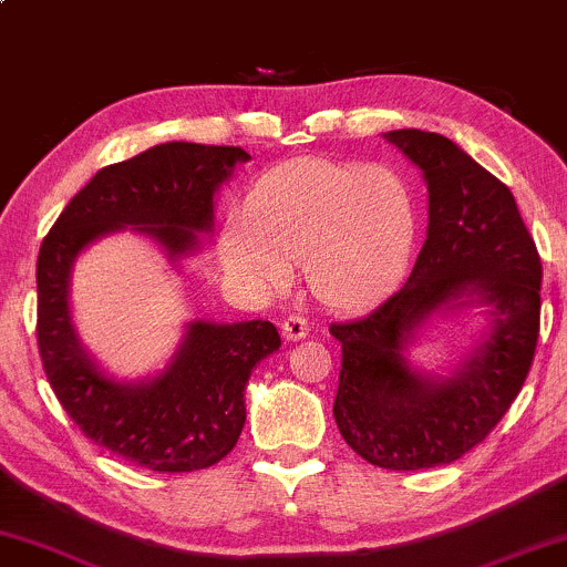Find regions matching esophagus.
Here are the masks:
<instances>
[{
    "label": "esophagus",
    "mask_w": 567,
    "mask_h": 567,
    "mask_svg": "<svg viewBox=\"0 0 567 567\" xmlns=\"http://www.w3.org/2000/svg\"><path fill=\"white\" fill-rule=\"evenodd\" d=\"M279 330H282L285 341H290V343L301 341V338L309 336V324H306L303 317H298V315H290L288 320L282 322V328H279Z\"/></svg>",
    "instance_id": "esophagus-1"
}]
</instances>
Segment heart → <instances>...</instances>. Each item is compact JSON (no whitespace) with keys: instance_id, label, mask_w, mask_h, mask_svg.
I'll return each instance as SVG.
<instances>
[{"instance_id":"1","label":"heart","mask_w":567,"mask_h":567,"mask_svg":"<svg viewBox=\"0 0 567 567\" xmlns=\"http://www.w3.org/2000/svg\"><path fill=\"white\" fill-rule=\"evenodd\" d=\"M419 213L392 167L296 159L266 173L220 237V258L252 290L277 292L303 261L328 309L373 303L402 275Z\"/></svg>"}]
</instances>
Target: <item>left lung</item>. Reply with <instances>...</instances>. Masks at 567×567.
I'll use <instances>...</instances> for the list:
<instances>
[{
    "label": "left lung",
    "instance_id": "8db88e82",
    "mask_svg": "<svg viewBox=\"0 0 567 567\" xmlns=\"http://www.w3.org/2000/svg\"><path fill=\"white\" fill-rule=\"evenodd\" d=\"M424 175L426 243L408 282L360 320L330 324L341 341L333 415L354 453L381 470L453 464L480 445L519 394L542 317V258L509 186L458 143L424 130H389ZM480 305L488 324L445 374L406 351L434 319Z\"/></svg>",
    "mask_w": 567,
    "mask_h": 567
}]
</instances>
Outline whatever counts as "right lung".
Returning <instances> with one entry per match:
<instances>
[{
  "label": "right lung",
  "instance_id": "add662e5",
  "mask_svg": "<svg viewBox=\"0 0 567 567\" xmlns=\"http://www.w3.org/2000/svg\"><path fill=\"white\" fill-rule=\"evenodd\" d=\"M250 154L171 141L97 171L44 237L37 261V341L44 373L84 437L152 472L218 464L245 426L252 368L279 351L271 322H186L159 373L116 379L84 349L71 317V271L90 245L133 229L175 269L210 237L216 194Z\"/></svg>",
  "mask_w": 567,
  "mask_h": 567
}]
</instances>
